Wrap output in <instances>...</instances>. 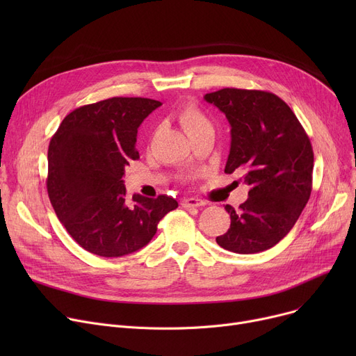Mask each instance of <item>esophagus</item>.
Listing matches in <instances>:
<instances>
[{"label":"esophagus","mask_w":356,"mask_h":356,"mask_svg":"<svg viewBox=\"0 0 356 356\" xmlns=\"http://www.w3.org/2000/svg\"><path fill=\"white\" fill-rule=\"evenodd\" d=\"M204 204H207V203H204L200 199H196V197H188V199H183V202H181V207L186 208V209L200 208V207H204Z\"/></svg>","instance_id":"34e87169"}]
</instances>
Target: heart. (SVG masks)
<instances>
[{
	"instance_id": "b5f03b06",
	"label": "heart",
	"mask_w": 356,
	"mask_h": 356,
	"mask_svg": "<svg viewBox=\"0 0 356 356\" xmlns=\"http://www.w3.org/2000/svg\"><path fill=\"white\" fill-rule=\"evenodd\" d=\"M179 124L181 125L183 131L189 137L195 136L199 131L204 129V128H211V122L207 118V115L203 114V112L193 104L189 105H184L180 112H179Z\"/></svg>"
}]
</instances>
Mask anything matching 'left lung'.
Returning <instances> with one entry per match:
<instances>
[{"mask_svg":"<svg viewBox=\"0 0 356 356\" xmlns=\"http://www.w3.org/2000/svg\"><path fill=\"white\" fill-rule=\"evenodd\" d=\"M204 101L225 114L231 148L225 173L242 175L248 199L231 216L218 245L257 254L278 244L294 227L312 193L313 148L290 106L266 90L223 88Z\"/></svg>","mask_w":356,"mask_h":356,"instance_id":"obj_1","label":"left lung"}]
</instances>
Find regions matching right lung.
Segmentation results:
<instances>
[{"label": "right lung", "instance_id": "add662e5", "mask_svg": "<svg viewBox=\"0 0 356 356\" xmlns=\"http://www.w3.org/2000/svg\"><path fill=\"white\" fill-rule=\"evenodd\" d=\"M161 105L148 98H109L72 111L51 137L47 193L69 235L99 257H122L145 247L176 199L134 195L124 175L138 159L137 131Z\"/></svg>", "mask_w": 356, "mask_h": 356}]
</instances>
